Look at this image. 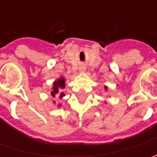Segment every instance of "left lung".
Wrapping results in <instances>:
<instances>
[{
    "label": "left lung",
    "mask_w": 157,
    "mask_h": 157,
    "mask_svg": "<svg viewBox=\"0 0 157 157\" xmlns=\"http://www.w3.org/2000/svg\"><path fill=\"white\" fill-rule=\"evenodd\" d=\"M105 89H106V87H105Z\"/></svg>",
    "instance_id": "obj_1"
}]
</instances>
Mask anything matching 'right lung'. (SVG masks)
Returning a JSON list of instances; mask_svg holds the SVG:
<instances>
[{"label": "right lung", "mask_w": 157, "mask_h": 157, "mask_svg": "<svg viewBox=\"0 0 157 157\" xmlns=\"http://www.w3.org/2000/svg\"><path fill=\"white\" fill-rule=\"evenodd\" d=\"M65 86L64 85V79L63 78H60L54 83L53 86V90L52 92H51L52 97H55L56 95L59 96V98H62L63 96H64L63 93H62V89H63Z\"/></svg>", "instance_id": "add662e5"}]
</instances>
